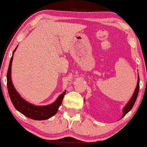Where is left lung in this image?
<instances>
[{"label": "left lung", "mask_w": 147, "mask_h": 147, "mask_svg": "<svg viewBox=\"0 0 147 147\" xmlns=\"http://www.w3.org/2000/svg\"><path fill=\"white\" fill-rule=\"evenodd\" d=\"M139 89H140V78L138 76V84H137V87H136V89L135 91H134V94L133 95V96L131 98V100H129V102L127 103V105L125 107V108L123 109V115H122V118L124 116H125V115L127 114V113L129 111L131 110V109L134 107V104H135L136 100H137V97L138 95V92H139Z\"/></svg>", "instance_id": "obj_1"}]
</instances>
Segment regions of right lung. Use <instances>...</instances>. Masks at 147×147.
<instances>
[{
    "instance_id": "right-lung-1",
    "label": "right lung",
    "mask_w": 147,
    "mask_h": 147,
    "mask_svg": "<svg viewBox=\"0 0 147 147\" xmlns=\"http://www.w3.org/2000/svg\"><path fill=\"white\" fill-rule=\"evenodd\" d=\"M16 49L13 51V53L15 51ZM12 60H13V55L10 60L7 73V86L9 96L11 99L12 104L16 109L17 111L20 112L27 118L36 120H47L54 115L58 112V108L62 104L64 96L66 94V91H64L54 102L49 105H47V106H36V105L27 102L23 98L20 97V95L17 93L11 82V67Z\"/></svg>"
}]
</instances>
